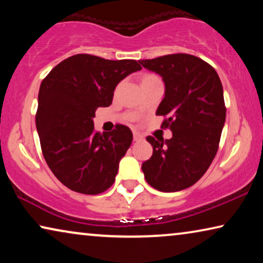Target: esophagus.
Masks as SVG:
<instances>
[{"label":"esophagus","instance_id":"esophagus-1","mask_svg":"<svg viewBox=\"0 0 263 263\" xmlns=\"http://www.w3.org/2000/svg\"><path fill=\"white\" fill-rule=\"evenodd\" d=\"M143 136L139 132H134V141H141Z\"/></svg>","mask_w":263,"mask_h":263}]
</instances>
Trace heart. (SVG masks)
Segmentation results:
<instances>
[{"mask_svg":"<svg viewBox=\"0 0 263 263\" xmlns=\"http://www.w3.org/2000/svg\"><path fill=\"white\" fill-rule=\"evenodd\" d=\"M148 77H153V75H147V77H145V78H148Z\"/></svg>","mask_w":263,"mask_h":263,"instance_id":"obj_1","label":"heart"}]
</instances>
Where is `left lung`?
<instances>
[{"instance_id":"obj_1","label":"left lung","mask_w":263,"mask_h":263,"mask_svg":"<svg viewBox=\"0 0 263 263\" xmlns=\"http://www.w3.org/2000/svg\"><path fill=\"white\" fill-rule=\"evenodd\" d=\"M146 69L163 78L165 97L157 110L161 128H170V140L147 136L153 154L142 163L149 185L165 193L195 184L218 152L225 123L222 85L211 64L188 53L140 60Z\"/></svg>"}]
</instances>
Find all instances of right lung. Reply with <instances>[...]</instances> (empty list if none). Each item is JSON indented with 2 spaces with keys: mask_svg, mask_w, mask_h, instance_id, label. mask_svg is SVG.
<instances>
[{
  "mask_svg": "<svg viewBox=\"0 0 263 263\" xmlns=\"http://www.w3.org/2000/svg\"><path fill=\"white\" fill-rule=\"evenodd\" d=\"M141 69L135 60L111 61L79 53L57 64L42 81L35 125L44 159L59 181L87 195L114 184L133 141L127 125L95 132L98 107L111 105L121 80Z\"/></svg>",
  "mask_w": 263,
  "mask_h": 263,
  "instance_id": "1",
  "label": "right lung"
}]
</instances>
